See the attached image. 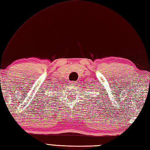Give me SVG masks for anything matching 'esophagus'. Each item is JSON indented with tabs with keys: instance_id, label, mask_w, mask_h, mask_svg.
Masks as SVG:
<instances>
[{
	"instance_id": "esophagus-1",
	"label": "esophagus",
	"mask_w": 150,
	"mask_h": 150,
	"mask_svg": "<svg viewBox=\"0 0 150 150\" xmlns=\"http://www.w3.org/2000/svg\"><path fill=\"white\" fill-rule=\"evenodd\" d=\"M75 83H76L75 82H72V83H71V85H73V86H74V85L75 84Z\"/></svg>"
}]
</instances>
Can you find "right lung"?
Listing matches in <instances>:
<instances>
[{"label": "right lung", "mask_w": 150, "mask_h": 150, "mask_svg": "<svg viewBox=\"0 0 150 150\" xmlns=\"http://www.w3.org/2000/svg\"><path fill=\"white\" fill-rule=\"evenodd\" d=\"M54 89H58V88H54Z\"/></svg>", "instance_id": "right-lung-1"}]
</instances>
